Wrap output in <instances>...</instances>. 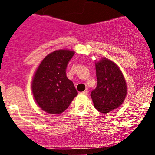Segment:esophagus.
Returning <instances> with one entry per match:
<instances>
[{
    "label": "esophagus",
    "instance_id": "1",
    "mask_svg": "<svg viewBox=\"0 0 155 155\" xmlns=\"http://www.w3.org/2000/svg\"><path fill=\"white\" fill-rule=\"evenodd\" d=\"M81 93L84 94V95H87V94H88V90H87V89H86V90H85L84 92H81Z\"/></svg>",
    "mask_w": 155,
    "mask_h": 155
}]
</instances>
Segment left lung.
<instances>
[{
    "mask_svg": "<svg viewBox=\"0 0 155 155\" xmlns=\"http://www.w3.org/2000/svg\"><path fill=\"white\" fill-rule=\"evenodd\" d=\"M97 87L91 92L94 106L98 111L106 114L117 109L127 95V83L116 63L104 58L95 62Z\"/></svg>",
    "mask_w": 155,
    "mask_h": 155,
    "instance_id": "1",
    "label": "left lung"
}]
</instances>
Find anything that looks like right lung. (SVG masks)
<instances>
[{
	"label": "right lung",
	"mask_w": 155,
	"mask_h": 155,
	"mask_svg": "<svg viewBox=\"0 0 155 155\" xmlns=\"http://www.w3.org/2000/svg\"><path fill=\"white\" fill-rule=\"evenodd\" d=\"M74 53L69 49L51 52L42 60L33 75V95L38 106L47 113H63L78 95L74 83L68 79L65 73Z\"/></svg>",
	"instance_id": "1"
}]
</instances>
